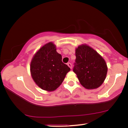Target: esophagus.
<instances>
[{
    "mask_svg": "<svg viewBox=\"0 0 128 128\" xmlns=\"http://www.w3.org/2000/svg\"><path fill=\"white\" fill-rule=\"evenodd\" d=\"M67 64H68V66H69V67L72 69V64H70V63H68Z\"/></svg>",
    "mask_w": 128,
    "mask_h": 128,
    "instance_id": "esophagus-1",
    "label": "esophagus"
}]
</instances>
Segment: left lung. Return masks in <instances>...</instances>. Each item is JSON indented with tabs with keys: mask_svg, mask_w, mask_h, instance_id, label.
<instances>
[{
	"mask_svg": "<svg viewBox=\"0 0 128 128\" xmlns=\"http://www.w3.org/2000/svg\"><path fill=\"white\" fill-rule=\"evenodd\" d=\"M76 63L73 72L82 86L88 90L98 88L104 83L108 67L104 59L87 44L78 45L75 50Z\"/></svg>",
	"mask_w": 128,
	"mask_h": 128,
	"instance_id": "1",
	"label": "left lung"
}]
</instances>
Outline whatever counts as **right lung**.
<instances>
[{
  "label": "right lung",
  "mask_w": 128,
  "mask_h": 128,
  "mask_svg": "<svg viewBox=\"0 0 128 128\" xmlns=\"http://www.w3.org/2000/svg\"><path fill=\"white\" fill-rule=\"evenodd\" d=\"M70 70L62 62V55L58 53L52 42L42 45L33 56L30 63L33 80L40 88L47 92L56 90Z\"/></svg>",
  "instance_id": "add662e5"
}]
</instances>
